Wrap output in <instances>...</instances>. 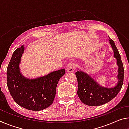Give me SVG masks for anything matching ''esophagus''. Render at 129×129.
I'll return each instance as SVG.
<instances>
[{"label":"esophagus","mask_w":129,"mask_h":129,"mask_svg":"<svg viewBox=\"0 0 129 129\" xmlns=\"http://www.w3.org/2000/svg\"><path fill=\"white\" fill-rule=\"evenodd\" d=\"M76 68V64L74 63H69V64L67 65V71L69 72H73L75 71Z\"/></svg>","instance_id":"1"}]
</instances>
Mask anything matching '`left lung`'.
<instances>
[{
    "instance_id": "8db88e82",
    "label": "left lung",
    "mask_w": 129,
    "mask_h": 129,
    "mask_svg": "<svg viewBox=\"0 0 129 129\" xmlns=\"http://www.w3.org/2000/svg\"><path fill=\"white\" fill-rule=\"evenodd\" d=\"M114 56L117 58L118 65V81L117 86L113 88H106L100 86L92 78L81 71L76 72L78 82L77 94L81 101L89 106H100L110 101L121 90L123 82L124 69L121 56L112 39L109 40Z\"/></svg>"
}]
</instances>
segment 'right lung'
Returning a JSON list of instances; mask_svg holds the SVG:
<instances>
[{
  "label": "right lung",
  "instance_id": "right-lung-1",
  "mask_svg": "<svg viewBox=\"0 0 129 129\" xmlns=\"http://www.w3.org/2000/svg\"><path fill=\"white\" fill-rule=\"evenodd\" d=\"M24 45L15 50L7 69L8 90L17 104L28 110L39 111L48 108L53 102L56 87L60 78L64 75L62 69L47 76L29 80L24 77L19 70Z\"/></svg>",
  "mask_w": 129,
  "mask_h": 129
}]
</instances>
